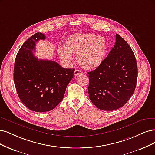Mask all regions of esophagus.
<instances>
[{"label":"esophagus","instance_id":"34e87169","mask_svg":"<svg viewBox=\"0 0 155 155\" xmlns=\"http://www.w3.org/2000/svg\"><path fill=\"white\" fill-rule=\"evenodd\" d=\"M83 74V72L81 71V70H78V69H77V70H76L75 71H74V76H78L79 75V74Z\"/></svg>","mask_w":155,"mask_h":155}]
</instances>
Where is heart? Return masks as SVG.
<instances>
[{"mask_svg": "<svg viewBox=\"0 0 155 155\" xmlns=\"http://www.w3.org/2000/svg\"><path fill=\"white\" fill-rule=\"evenodd\" d=\"M63 46L64 49L58 50L61 60L70 61L72 60L71 54H76V60L79 65L84 69L92 70L103 63L108 44L103 36L75 33L68 37Z\"/></svg>", "mask_w": 155, "mask_h": 155, "instance_id": "b5f03b06", "label": "heart"}]
</instances>
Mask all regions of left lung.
I'll return each mask as SVG.
<instances>
[{"label":"left lung","instance_id":"8db88e82","mask_svg":"<svg viewBox=\"0 0 155 155\" xmlns=\"http://www.w3.org/2000/svg\"><path fill=\"white\" fill-rule=\"evenodd\" d=\"M107 57L95 70L88 72L90 101L101 110L113 111L123 106L135 92L138 69L128 44L118 34Z\"/></svg>","mask_w":155,"mask_h":155}]
</instances>
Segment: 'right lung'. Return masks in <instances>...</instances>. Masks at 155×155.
<instances>
[{
	"mask_svg": "<svg viewBox=\"0 0 155 155\" xmlns=\"http://www.w3.org/2000/svg\"><path fill=\"white\" fill-rule=\"evenodd\" d=\"M45 39L44 34L37 33L27 40L17 53L14 65L18 97L27 108L36 112L51 111L61 102L75 71L35 56L36 43Z\"/></svg>",
	"mask_w": 155,
	"mask_h": 155,
	"instance_id": "1",
	"label": "right lung"
}]
</instances>
